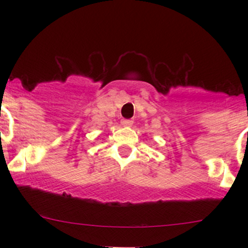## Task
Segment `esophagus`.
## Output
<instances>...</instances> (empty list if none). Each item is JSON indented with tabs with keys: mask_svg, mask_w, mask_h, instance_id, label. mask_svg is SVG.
I'll return each instance as SVG.
<instances>
[{
	"mask_svg": "<svg viewBox=\"0 0 248 248\" xmlns=\"http://www.w3.org/2000/svg\"><path fill=\"white\" fill-rule=\"evenodd\" d=\"M121 124L124 127H130L133 124V120H126V119H124V120L121 121Z\"/></svg>",
	"mask_w": 248,
	"mask_h": 248,
	"instance_id": "obj_1",
	"label": "esophagus"
}]
</instances>
